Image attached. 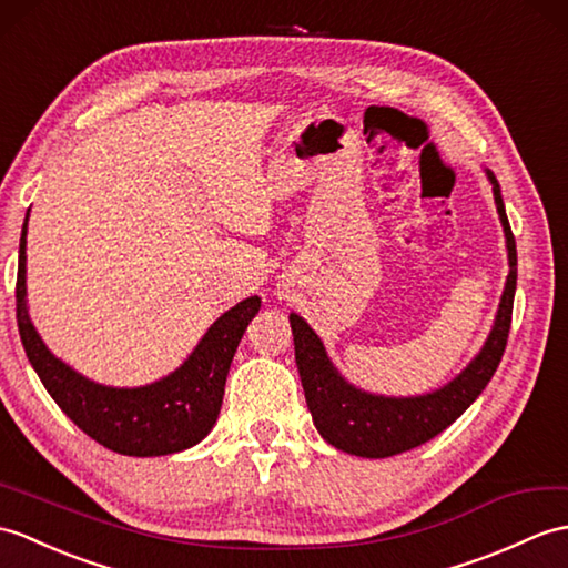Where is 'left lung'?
I'll use <instances>...</instances> for the list:
<instances>
[{"mask_svg": "<svg viewBox=\"0 0 568 568\" xmlns=\"http://www.w3.org/2000/svg\"><path fill=\"white\" fill-rule=\"evenodd\" d=\"M486 174H489V181L494 183L496 207L506 232L510 273L489 338H486L477 358L450 385L424 394V397L408 399L375 397V394L355 389L334 371L320 336L312 332L310 324L302 316L290 314V328H293L295 341V363L312 420L316 430L322 433V438L338 447V450L358 457H392L424 445L463 416L467 406L479 397L494 377L508 344L513 297H516L518 281V252L498 181L491 171H486Z\"/></svg>", "mask_w": 568, "mask_h": 568, "instance_id": "obj_1", "label": "left lung"}]
</instances>
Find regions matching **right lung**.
Instances as JSON below:
<instances>
[{
  "mask_svg": "<svg viewBox=\"0 0 568 568\" xmlns=\"http://www.w3.org/2000/svg\"><path fill=\"white\" fill-rule=\"evenodd\" d=\"M29 222V215H26ZM26 222L19 244L17 322L26 355L55 404L89 438L121 455L156 457L201 443L215 426L234 351L261 297H246L207 328L179 371L138 389L103 387L52 355L26 310Z\"/></svg>",
  "mask_w": 568,
  "mask_h": 568,
  "instance_id": "add662e5",
  "label": "right lung"
}]
</instances>
